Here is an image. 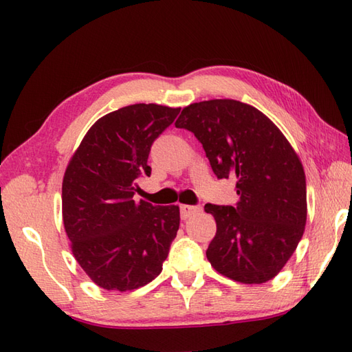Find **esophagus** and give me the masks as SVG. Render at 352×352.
Segmentation results:
<instances>
[{
	"mask_svg": "<svg viewBox=\"0 0 352 352\" xmlns=\"http://www.w3.org/2000/svg\"><path fill=\"white\" fill-rule=\"evenodd\" d=\"M180 212H182V218L183 219H188L190 218L192 214H197L201 212V207L199 206H188V204H183L180 206Z\"/></svg>",
	"mask_w": 352,
	"mask_h": 352,
	"instance_id": "34e87169",
	"label": "esophagus"
}]
</instances>
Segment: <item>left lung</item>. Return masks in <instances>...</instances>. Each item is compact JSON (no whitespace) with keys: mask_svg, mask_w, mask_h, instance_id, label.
Listing matches in <instances>:
<instances>
[{"mask_svg":"<svg viewBox=\"0 0 352 352\" xmlns=\"http://www.w3.org/2000/svg\"><path fill=\"white\" fill-rule=\"evenodd\" d=\"M175 126L195 134L216 177L237 180L234 206L204 207L216 221L208 261L234 281L272 280L295 252L307 219L305 174L294 148L271 119L236 100L193 102Z\"/></svg>","mask_w":352,"mask_h":352,"instance_id":"left-lung-1","label":"left lung"}]
</instances>
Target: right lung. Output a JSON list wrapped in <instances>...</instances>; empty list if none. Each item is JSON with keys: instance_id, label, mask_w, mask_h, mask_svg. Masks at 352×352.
<instances>
[{"instance_id": "right-lung-1", "label": "right lung", "mask_w": 352, "mask_h": 352, "mask_svg": "<svg viewBox=\"0 0 352 352\" xmlns=\"http://www.w3.org/2000/svg\"><path fill=\"white\" fill-rule=\"evenodd\" d=\"M180 109L133 104L100 118L66 168L62 212L78 265L106 290H133L162 272L180 227L178 206L134 201L151 175V145Z\"/></svg>"}]
</instances>
